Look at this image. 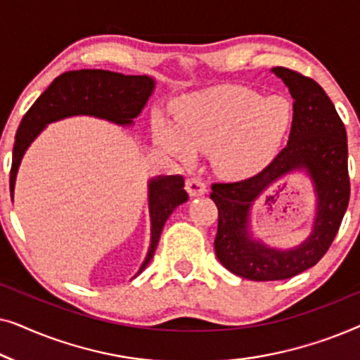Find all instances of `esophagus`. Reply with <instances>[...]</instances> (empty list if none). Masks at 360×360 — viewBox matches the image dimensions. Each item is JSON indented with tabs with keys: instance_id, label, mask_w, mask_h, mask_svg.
<instances>
[{
	"instance_id": "1",
	"label": "esophagus",
	"mask_w": 360,
	"mask_h": 360,
	"mask_svg": "<svg viewBox=\"0 0 360 360\" xmlns=\"http://www.w3.org/2000/svg\"><path fill=\"white\" fill-rule=\"evenodd\" d=\"M185 188L190 196H200L206 193V185L201 179H188L185 184Z\"/></svg>"
}]
</instances>
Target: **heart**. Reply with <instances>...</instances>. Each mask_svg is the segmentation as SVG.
<instances>
[{"mask_svg":"<svg viewBox=\"0 0 360 360\" xmlns=\"http://www.w3.org/2000/svg\"><path fill=\"white\" fill-rule=\"evenodd\" d=\"M292 120L293 106L285 96L224 88L180 103L176 124L157 120L152 132L155 146L176 160L191 162L196 149L213 152L219 172L248 176L274 159Z\"/></svg>","mask_w":360,"mask_h":360,"instance_id":"obj_1","label":"heart"}]
</instances>
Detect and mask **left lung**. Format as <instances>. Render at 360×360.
Instances as JSON below:
<instances>
[{"label": "left lung", "instance_id": "8db88e82", "mask_svg": "<svg viewBox=\"0 0 360 360\" xmlns=\"http://www.w3.org/2000/svg\"><path fill=\"white\" fill-rule=\"evenodd\" d=\"M272 72L282 78L293 98L287 146L257 175L233 184H213L210 195L218 206L216 257L229 272L255 282L292 278L316 265L336 238L351 195L346 127L333 101L313 78L285 67ZM293 169H304L314 180L317 216L304 243L278 251L252 239L248 214L253 201Z\"/></svg>", "mask_w": 360, "mask_h": 360}]
</instances>
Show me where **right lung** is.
<instances>
[{"label":"right lung","instance_id":"right-lung-1","mask_svg":"<svg viewBox=\"0 0 360 360\" xmlns=\"http://www.w3.org/2000/svg\"><path fill=\"white\" fill-rule=\"evenodd\" d=\"M154 86L155 82L147 75H122L110 70H73L57 77L29 108L18 127L9 172L11 198L24 152L49 122L85 115L120 126H129L146 106ZM184 186L185 181L181 175L157 176L149 180L150 245L137 275L154 257L165 221L176 206L188 200Z\"/></svg>","mask_w":360,"mask_h":360}]
</instances>
